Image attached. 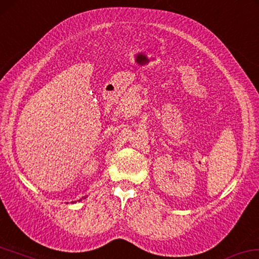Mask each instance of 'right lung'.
I'll use <instances>...</instances> for the list:
<instances>
[{
	"instance_id": "1",
	"label": "right lung",
	"mask_w": 259,
	"mask_h": 259,
	"mask_svg": "<svg viewBox=\"0 0 259 259\" xmlns=\"http://www.w3.org/2000/svg\"><path fill=\"white\" fill-rule=\"evenodd\" d=\"M81 200H82V199H81Z\"/></svg>"
}]
</instances>
